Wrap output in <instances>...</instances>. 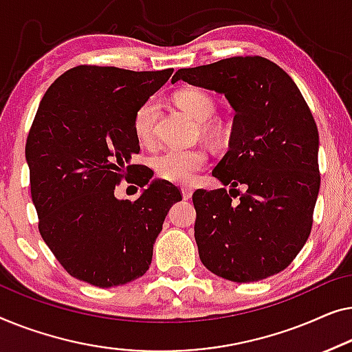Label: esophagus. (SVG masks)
Here are the masks:
<instances>
[{
    "mask_svg": "<svg viewBox=\"0 0 352 352\" xmlns=\"http://www.w3.org/2000/svg\"><path fill=\"white\" fill-rule=\"evenodd\" d=\"M182 195H183V199H191L192 190H191L190 186H183L182 188Z\"/></svg>",
    "mask_w": 352,
    "mask_h": 352,
    "instance_id": "34e87169",
    "label": "esophagus"
}]
</instances>
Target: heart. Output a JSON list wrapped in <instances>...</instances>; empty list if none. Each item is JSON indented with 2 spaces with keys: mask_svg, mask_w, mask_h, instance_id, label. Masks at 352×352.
<instances>
[{
  "mask_svg": "<svg viewBox=\"0 0 352 352\" xmlns=\"http://www.w3.org/2000/svg\"><path fill=\"white\" fill-rule=\"evenodd\" d=\"M174 100L186 115L197 122L209 121L215 113V102L209 94L196 87L178 91ZM160 115V103L156 98H148L137 108L133 115V132L142 143H150L155 137V127ZM207 153L201 148H167L153 157L156 175L177 185H190L195 182L197 172L207 164Z\"/></svg>",
  "mask_w": 352,
  "mask_h": 352,
  "instance_id": "obj_1",
  "label": "heart"
}]
</instances>
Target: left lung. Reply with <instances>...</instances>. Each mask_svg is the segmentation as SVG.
<instances>
[{"label": "left lung", "instance_id": "8db88e82", "mask_svg": "<svg viewBox=\"0 0 352 352\" xmlns=\"http://www.w3.org/2000/svg\"><path fill=\"white\" fill-rule=\"evenodd\" d=\"M180 79L223 94L236 113L230 150L212 172L230 192L192 195L202 265L232 282L280 273L308 241L320 186L319 132L308 103L294 79L258 56L180 68L172 82Z\"/></svg>", "mask_w": 352, "mask_h": 352}]
</instances>
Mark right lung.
I'll return each mask as SVG.
<instances>
[{"instance_id": "add662e5", "label": "right lung", "mask_w": 352, "mask_h": 352, "mask_svg": "<svg viewBox=\"0 0 352 352\" xmlns=\"http://www.w3.org/2000/svg\"><path fill=\"white\" fill-rule=\"evenodd\" d=\"M174 70L132 72L79 65L44 94L25 157L39 232L68 274L102 289L146 273L153 244L180 191L132 164L140 151L133 115ZM122 177L148 185L135 201L118 200Z\"/></svg>"}]
</instances>
